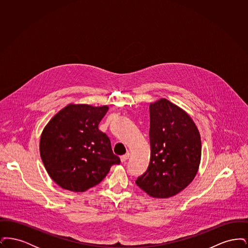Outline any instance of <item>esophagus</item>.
I'll use <instances>...</instances> for the list:
<instances>
[{"instance_id": "esophagus-1", "label": "esophagus", "mask_w": 248, "mask_h": 248, "mask_svg": "<svg viewBox=\"0 0 248 248\" xmlns=\"http://www.w3.org/2000/svg\"><path fill=\"white\" fill-rule=\"evenodd\" d=\"M129 154H124V155L121 156V161H122V163H125V162L129 159Z\"/></svg>"}]
</instances>
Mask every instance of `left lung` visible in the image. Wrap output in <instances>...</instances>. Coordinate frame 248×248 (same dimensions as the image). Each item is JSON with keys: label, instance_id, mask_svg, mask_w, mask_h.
I'll return each mask as SVG.
<instances>
[{"label": "left lung", "instance_id": "8db88e82", "mask_svg": "<svg viewBox=\"0 0 248 248\" xmlns=\"http://www.w3.org/2000/svg\"><path fill=\"white\" fill-rule=\"evenodd\" d=\"M151 161L136 184L154 198H169L185 189L200 165V134L180 108L162 98L150 105Z\"/></svg>", "mask_w": 248, "mask_h": 248}]
</instances>
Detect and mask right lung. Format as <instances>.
I'll list each match as a JSON object with an SVG mask.
<instances>
[{
  "label": "right lung",
  "instance_id": "add662e5",
  "mask_svg": "<svg viewBox=\"0 0 248 248\" xmlns=\"http://www.w3.org/2000/svg\"><path fill=\"white\" fill-rule=\"evenodd\" d=\"M108 106L68 105L42 133L40 154L49 176L61 188L82 192L99 184L121 160L98 129Z\"/></svg>",
  "mask_w": 248,
  "mask_h": 248
}]
</instances>
